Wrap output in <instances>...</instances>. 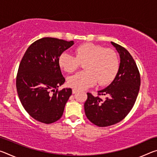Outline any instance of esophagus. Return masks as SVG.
Segmentation results:
<instances>
[{
    "label": "esophagus",
    "mask_w": 157,
    "mask_h": 157,
    "mask_svg": "<svg viewBox=\"0 0 157 157\" xmlns=\"http://www.w3.org/2000/svg\"><path fill=\"white\" fill-rule=\"evenodd\" d=\"M78 90H77V89H73V90H72V93H73V94H76V93L77 92H78Z\"/></svg>",
    "instance_id": "1"
}]
</instances>
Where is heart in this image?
Here are the masks:
<instances>
[{
    "instance_id": "1",
    "label": "heart",
    "mask_w": 157,
    "mask_h": 157,
    "mask_svg": "<svg viewBox=\"0 0 157 157\" xmlns=\"http://www.w3.org/2000/svg\"><path fill=\"white\" fill-rule=\"evenodd\" d=\"M75 56L63 52L59 55L58 62L61 68L72 73L79 67V62H85L86 71L69 76L67 84L72 88L84 90L94 86L98 82L105 85L113 80L119 68V62L113 50L94 44H84L76 48Z\"/></svg>"
}]
</instances>
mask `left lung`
I'll list each match as a JSON object with an SVG mask.
<instances>
[{
	"mask_svg": "<svg viewBox=\"0 0 157 157\" xmlns=\"http://www.w3.org/2000/svg\"><path fill=\"white\" fill-rule=\"evenodd\" d=\"M120 56V66L113 82L98 95L105 100L87 93L84 103L87 118L98 127L110 126L121 121L129 113L139 94L140 78L137 66L130 53L120 45L111 42Z\"/></svg>",
	"mask_w": 157,
	"mask_h": 157,
	"instance_id": "8db88e82",
	"label": "left lung"
}]
</instances>
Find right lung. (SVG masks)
I'll use <instances>...</instances> for the list:
<instances>
[{"label": "right lung", "instance_id": "1", "mask_svg": "<svg viewBox=\"0 0 157 157\" xmlns=\"http://www.w3.org/2000/svg\"><path fill=\"white\" fill-rule=\"evenodd\" d=\"M73 44V41L44 37L32 44L21 59L16 82L18 95L23 108L37 121L52 123L63 115L72 90L57 91L65 82L58 59Z\"/></svg>", "mask_w": 157, "mask_h": 157}]
</instances>
